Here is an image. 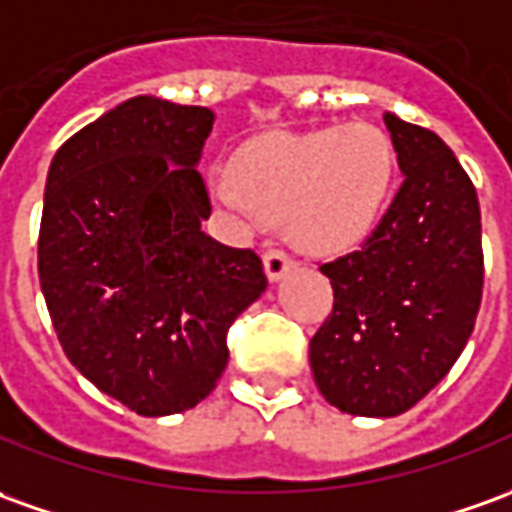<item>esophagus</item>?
Instances as JSON below:
<instances>
[{"mask_svg": "<svg viewBox=\"0 0 512 512\" xmlns=\"http://www.w3.org/2000/svg\"><path fill=\"white\" fill-rule=\"evenodd\" d=\"M292 270V259L287 250L281 248H270L264 253V273L270 281H278V278H284Z\"/></svg>", "mask_w": 512, "mask_h": 512, "instance_id": "obj_1", "label": "esophagus"}]
</instances>
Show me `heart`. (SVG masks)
<instances>
[{"instance_id": "1", "label": "heart", "mask_w": 512, "mask_h": 512, "mask_svg": "<svg viewBox=\"0 0 512 512\" xmlns=\"http://www.w3.org/2000/svg\"><path fill=\"white\" fill-rule=\"evenodd\" d=\"M396 147L382 128L267 133L236 150L211 195L236 211L284 220L295 245L337 253L373 231L396 181Z\"/></svg>"}]
</instances>
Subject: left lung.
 I'll return each mask as SVG.
<instances>
[{
  "mask_svg": "<svg viewBox=\"0 0 512 512\" xmlns=\"http://www.w3.org/2000/svg\"><path fill=\"white\" fill-rule=\"evenodd\" d=\"M404 183L357 250L320 264L334 306L309 340L337 410L393 418L446 376L482 301L477 189L438 133L384 114Z\"/></svg>",
  "mask_w": 512,
  "mask_h": 512,
  "instance_id": "obj_1",
  "label": "left lung"
}]
</instances>
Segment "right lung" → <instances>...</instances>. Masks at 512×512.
Masks as SVG:
<instances>
[{"label": "right lung", "mask_w": 512, "mask_h": 512, "mask_svg": "<svg viewBox=\"0 0 512 512\" xmlns=\"http://www.w3.org/2000/svg\"><path fill=\"white\" fill-rule=\"evenodd\" d=\"M214 114L133 97L52 158L38 278L66 357L155 418L192 410L228 365V329L267 287L262 259L200 231Z\"/></svg>", "instance_id": "right-lung-1"}]
</instances>
